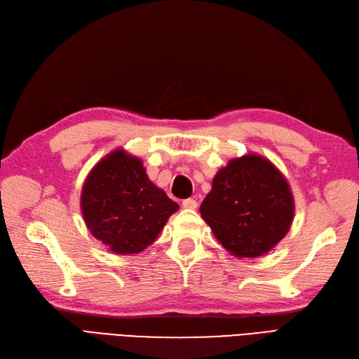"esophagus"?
Segmentation results:
<instances>
[{
	"mask_svg": "<svg viewBox=\"0 0 359 359\" xmlns=\"http://www.w3.org/2000/svg\"><path fill=\"white\" fill-rule=\"evenodd\" d=\"M182 206H184V208H187V210H196L198 208V202L194 201V199H184L182 201Z\"/></svg>",
	"mask_w": 359,
	"mask_h": 359,
	"instance_id": "34e87169",
	"label": "esophagus"
}]
</instances>
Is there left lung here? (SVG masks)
Returning <instances> with one entry per match:
<instances>
[{
	"label": "left lung",
	"instance_id": "left-lung-1",
	"mask_svg": "<svg viewBox=\"0 0 359 359\" xmlns=\"http://www.w3.org/2000/svg\"><path fill=\"white\" fill-rule=\"evenodd\" d=\"M199 212L235 257H259L289 232L295 201L286 177L269 158L250 153L229 160L212 178Z\"/></svg>",
	"mask_w": 359,
	"mask_h": 359
}]
</instances>
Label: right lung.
I'll use <instances>...</instances> for the list:
<instances>
[{
	"mask_svg": "<svg viewBox=\"0 0 359 359\" xmlns=\"http://www.w3.org/2000/svg\"><path fill=\"white\" fill-rule=\"evenodd\" d=\"M180 205L151 181L139 157L116 148L85 178L81 211L91 235L115 255H137L153 244Z\"/></svg>",
	"mask_w": 359,
	"mask_h": 359,
	"instance_id": "1",
	"label": "right lung"
}]
</instances>
